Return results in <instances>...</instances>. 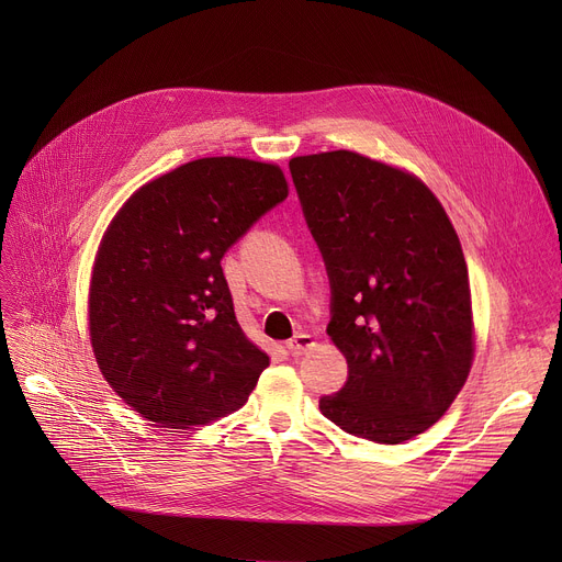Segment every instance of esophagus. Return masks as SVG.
I'll return each mask as SVG.
<instances>
[{
	"label": "esophagus",
	"instance_id": "esophagus-1",
	"mask_svg": "<svg viewBox=\"0 0 562 562\" xmlns=\"http://www.w3.org/2000/svg\"><path fill=\"white\" fill-rule=\"evenodd\" d=\"M312 346H314V339L310 335H305V333H299L296 337H291L286 341V348L293 352V356H301V352H305Z\"/></svg>",
	"mask_w": 562,
	"mask_h": 562
}]
</instances>
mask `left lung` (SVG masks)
Wrapping results in <instances>:
<instances>
[{
	"instance_id": "obj_1",
	"label": "left lung",
	"mask_w": 562,
	"mask_h": 562,
	"mask_svg": "<svg viewBox=\"0 0 562 562\" xmlns=\"http://www.w3.org/2000/svg\"><path fill=\"white\" fill-rule=\"evenodd\" d=\"M289 170L330 280L328 335L348 362L344 387L318 407L350 435L401 445L445 415L474 358L458 234L398 168L335 150Z\"/></svg>"
}]
</instances>
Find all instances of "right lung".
<instances>
[{
	"mask_svg": "<svg viewBox=\"0 0 562 562\" xmlns=\"http://www.w3.org/2000/svg\"><path fill=\"white\" fill-rule=\"evenodd\" d=\"M278 166L195 159L140 187L109 225L91 280V344L113 392L161 428L239 409L269 356L244 335L223 255L284 198Z\"/></svg>",
	"mask_w": 562,
	"mask_h": 562,
	"instance_id": "add662e5",
	"label": "right lung"
}]
</instances>
